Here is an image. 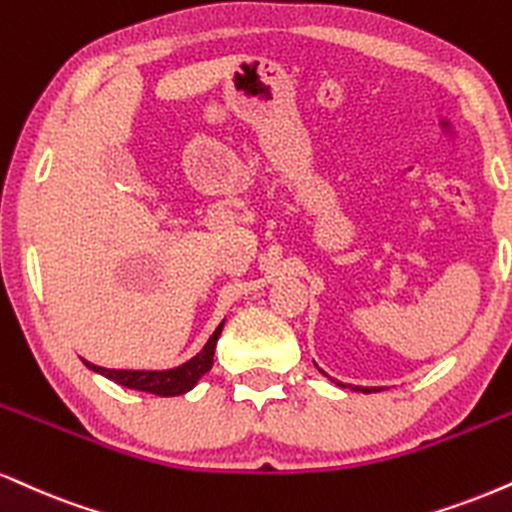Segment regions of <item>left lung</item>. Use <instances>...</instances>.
I'll return each instance as SVG.
<instances>
[{"instance_id":"8db88e82","label":"left lung","mask_w":512,"mask_h":512,"mask_svg":"<svg viewBox=\"0 0 512 512\" xmlns=\"http://www.w3.org/2000/svg\"><path fill=\"white\" fill-rule=\"evenodd\" d=\"M317 369H319V367H317ZM319 372H322V374H324V377H326V379H329V381H334V384H336V386H343V389H350V391H360V393H374V391H381V389H379V386H372V389H369V386H346V384H341V381L331 379V377H329V374H326V372H324V369H319Z\"/></svg>"}]
</instances>
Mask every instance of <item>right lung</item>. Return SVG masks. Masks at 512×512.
<instances>
[{
  "label": "right lung",
  "mask_w": 512,
  "mask_h": 512,
  "mask_svg": "<svg viewBox=\"0 0 512 512\" xmlns=\"http://www.w3.org/2000/svg\"><path fill=\"white\" fill-rule=\"evenodd\" d=\"M221 329H224V322H221L214 334L209 336V341L202 346V350L197 355L190 357V360L183 362L178 367H169V369H109V367H100L92 365V362L83 360V365L92 369V372L102 374V377L112 379L114 384L126 386V389H135V391H145V393H155V396H181V393H188L197 381L202 379V374H207L212 369L214 362V348H217V341L221 336Z\"/></svg>",
  "instance_id": "add662e5"
}]
</instances>
